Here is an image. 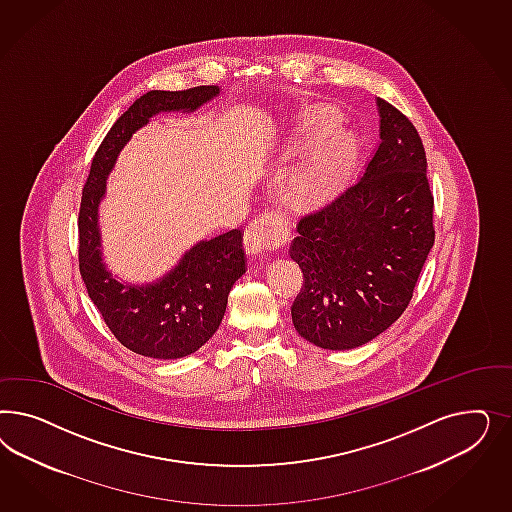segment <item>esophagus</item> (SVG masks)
<instances>
[{
  "label": "esophagus",
  "mask_w": 512,
  "mask_h": 512,
  "mask_svg": "<svg viewBox=\"0 0 512 512\" xmlns=\"http://www.w3.org/2000/svg\"><path fill=\"white\" fill-rule=\"evenodd\" d=\"M289 240V231L283 219L274 212H264L249 223L244 236V246L251 255H261L268 249L279 248Z\"/></svg>",
  "instance_id": "esophagus-1"
}]
</instances>
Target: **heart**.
Wrapping results in <instances>:
<instances>
[{
    "label": "heart",
    "instance_id": "obj_1",
    "mask_svg": "<svg viewBox=\"0 0 512 512\" xmlns=\"http://www.w3.org/2000/svg\"><path fill=\"white\" fill-rule=\"evenodd\" d=\"M334 118L336 116L332 110L319 109L310 112L300 125L293 146L306 148L315 139V135L326 129ZM349 152L351 144L343 133H326L325 137L311 144L310 150L291 167L287 174V189L295 197H311L315 193H321L336 178Z\"/></svg>",
    "mask_w": 512,
    "mask_h": 512
}]
</instances>
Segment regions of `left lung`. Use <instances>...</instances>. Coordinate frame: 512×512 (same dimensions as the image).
Here are the masks:
<instances>
[{"label": "left lung", "instance_id": "obj_1", "mask_svg": "<svg viewBox=\"0 0 512 512\" xmlns=\"http://www.w3.org/2000/svg\"><path fill=\"white\" fill-rule=\"evenodd\" d=\"M364 174L300 217L289 255L304 274L293 325L317 347L355 349L400 319L434 246V195L411 120L385 99Z\"/></svg>", "mask_w": 512, "mask_h": 512}]
</instances>
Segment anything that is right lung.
Wrapping results in <instances>:
<instances>
[{"label":"right lung","instance_id":"add662e5","mask_svg":"<svg viewBox=\"0 0 512 512\" xmlns=\"http://www.w3.org/2000/svg\"><path fill=\"white\" fill-rule=\"evenodd\" d=\"M219 95L217 86L180 92L152 90L139 97L110 127L93 155L78 212V266L88 296L110 332L129 351L150 358H182L214 336L234 281L248 270L242 231L233 229L201 240L186 251L167 276L150 285L122 283L101 257L99 202L107 178L133 133L159 112H193Z\"/></svg>","mask_w":512,"mask_h":512}]
</instances>
